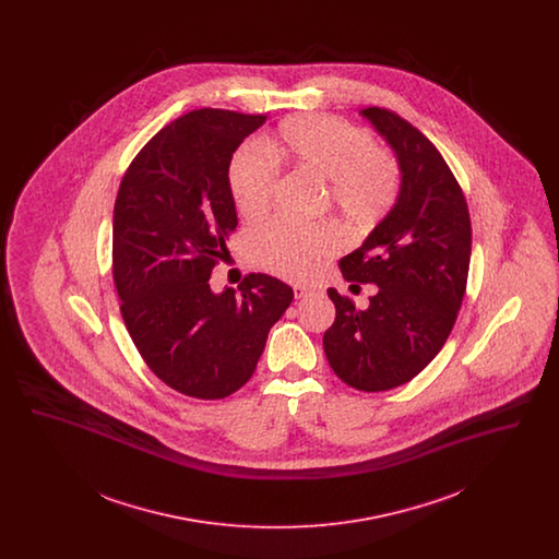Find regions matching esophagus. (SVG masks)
I'll return each mask as SVG.
<instances>
[{"label": "esophagus", "instance_id": "obj_1", "mask_svg": "<svg viewBox=\"0 0 559 559\" xmlns=\"http://www.w3.org/2000/svg\"><path fill=\"white\" fill-rule=\"evenodd\" d=\"M314 292V287H310V285H293V293H295V299H301V297H306L308 293Z\"/></svg>", "mask_w": 559, "mask_h": 559}]
</instances>
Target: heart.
Here are the masks:
<instances>
[{
    "instance_id": "heart-1",
    "label": "heart",
    "mask_w": 559,
    "mask_h": 559,
    "mask_svg": "<svg viewBox=\"0 0 559 559\" xmlns=\"http://www.w3.org/2000/svg\"><path fill=\"white\" fill-rule=\"evenodd\" d=\"M260 146H240L228 165V187L245 219L267 212L276 182V163L322 182L320 210L331 213L349 235L372 230L399 199L396 157L371 142V135L329 115H301L285 121ZM340 249L326 224L292 226L270 222L249 239L251 262L274 276L301 281Z\"/></svg>"
}]
</instances>
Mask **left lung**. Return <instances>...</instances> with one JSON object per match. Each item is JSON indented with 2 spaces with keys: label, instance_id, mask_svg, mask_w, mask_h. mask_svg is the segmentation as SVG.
Listing matches in <instances>:
<instances>
[{
  "label": "left lung",
  "instance_id": "1",
  "mask_svg": "<svg viewBox=\"0 0 559 559\" xmlns=\"http://www.w3.org/2000/svg\"><path fill=\"white\" fill-rule=\"evenodd\" d=\"M399 159L400 192L367 240L342 258L346 281L379 289L367 310L335 289V322L322 346L335 374L356 390L385 392L426 369L451 335L469 272L472 222L451 167L394 110H360Z\"/></svg>",
  "mask_w": 559,
  "mask_h": 559
}]
</instances>
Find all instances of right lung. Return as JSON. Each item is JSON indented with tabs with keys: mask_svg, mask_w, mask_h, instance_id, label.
I'll list each match as a JSON object with an SVG mask.
<instances>
[{
	"mask_svg": "<svg viewBox=\"0 0 559 559\" xmlns=\"http://www.w3.org/2000/svg\"><path fill=\"white\" fill-rule=\"evenodd\" d=\"M267 115L199 108L155 133L133 157L112 213V281L133 346L163 383L190 399L235 394L255 371L293 289L247 274L213 293L239 219L228 165Z\"/></svg>",
	"mask_w": 559,
	"mask_h": 559,
	"instance_id": "add662e5",
	"label": "right lung"
}]
</instances>
